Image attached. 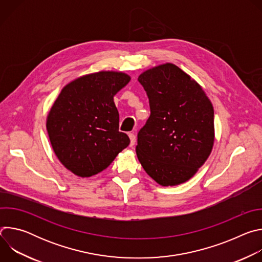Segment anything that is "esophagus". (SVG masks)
I'll list each match as a JSON object with an SVG mask.
<instances>
[{
    "instance_id": "obj_1",
    "label": "esophagus",
    "mask_w": 262,
    "mask_h": 262,
    "mask_svg": "<svg viewBox=\"0 0 262 262\" xmlns=\"http://www.w3.org/2000/svg\"><path fill=\"white\" fill-rule=\"evenodd\" d=\"M128 136H129V139H130V144H129V146L133 147V146L135 145V143H136V136H135V134H129Z\"/></svg>"
}]
</instances>
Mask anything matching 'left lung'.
<instances>
[{
  "label": "left lung",
  "mask_w": 262,
  "mask_h": 262,
  "mask_svg": "<svg viewBox=\"0 0 262 262\" xmlns=\"http://www.w3.org/2000/svg\"><path fill=\"white\" fill-rule=\"evenodd\" d=\"M150 116L138 133L137 157L146 173L164 186L190 179L213 145V107L201 87L167 63L138 78Z\"/></svg>",
  "instance_id": "1"
}]
</instances>
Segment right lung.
<instances>
[{"label": "right lung", "instance_id": "add662e5", "mask_svg": "<svg viewBox=\"0 0 262 262\" xmlns=\"http://www.w3.org/2000/svg\"><path fill=\"white\" fill-rule=\"evenodd\" d=\"M125 73L100 71L66 85L48 116L54 151L65 168L81 177L106 169L129 145L119 132L114 95L128 84Z\"/></svg>", "mask_w": 262, "mask_h": 262}]
</instances>
